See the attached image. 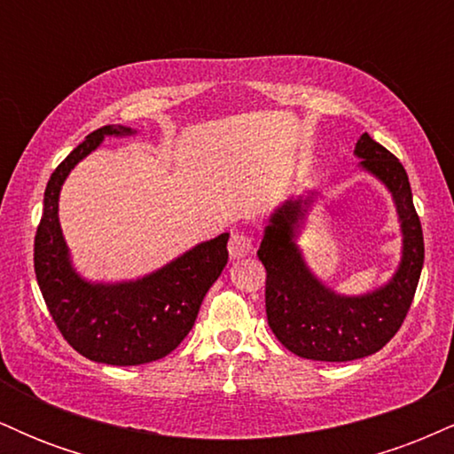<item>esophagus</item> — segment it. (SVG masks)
Masks as SVG:
<instances>
[{
    "label": "esophagus",
    "instance_id": "1",
    "mask_svg": "<svg viewBox=\"0 0 454 454\" xmlns=\"http://www.w3.org/2000/svg\"><path fill=\"white\" fill-rule=\"evenodd\" d=\"M249 252H252V239L243 232H234L231 237V243H228V254H231V258H245Z\"/></svg>",
    "mask_w": 454,
    "mask_h": 454
}]
</instances>
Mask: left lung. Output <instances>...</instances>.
<instances>
[{"instance_id": "8db88e82", "label": "left lung", "mask_w": 454, "mask_h": 454, "mask_svg": "<svg viewBox=\"0 0 454 454\" xmlns=\"http://www.w3.org/2000/svg\"><path fill=\"white\" fill-rule=\"evenodd\" d=\"M358 170L380 181L393 198L401 232V258L388 281L361 294H343L311 270L301 234L320 192L305 187L269 215L258 260L267 269V317L281 346L301 358L343 363L382 350L408 314L425 262L423 228L408 173L367 132L356 140Z\"/></svg>"}]
</instances>
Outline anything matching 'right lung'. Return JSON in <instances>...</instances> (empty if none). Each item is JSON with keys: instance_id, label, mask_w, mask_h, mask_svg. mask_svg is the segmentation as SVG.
Here are the masks:
<instances>
[{"instance_id": "obj_1", "label": "right lung", "mask_w": 454, "mask_h": 454, "mask_svg": "<svg viewBox=\"0 0 454 454\" xmlns=\"http://www.w3.org/2000/svg\"><path fill=\"white\" fill-rule=\"evenodd\" d=\"M128 126H104L82 140L51 175L34 245L40 290L66 341L104 364H145L164 358L194 326L202 299L228 262L223 232L196 243L164 267L137 279H90L74 267L59 223V196L67 175L106 137H134Z\"/></svg>"}]
</instances>
